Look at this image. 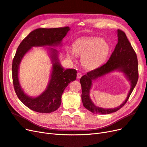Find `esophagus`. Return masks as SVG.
I'll return each instance as SVG.
<instances>
[{
    "instance_id": "1",
    "label": "esophagus",
    "mask_w": 147,
    "mask_h": 147,
    "mask_svg": "<svg viewBox=\"0 0 147 147\" xmlns=\"http://www.w3.org/2000/svg\"><path fill=\"white\" fill-rule=\"evenodd\" d=\"M81 77H82V74L80 73H77V78L80 79Z\"/></svg>"
}]
</instances>
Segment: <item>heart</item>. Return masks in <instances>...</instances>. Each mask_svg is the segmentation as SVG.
I'll return each mask as SVG.
<instances>
[{"instance_id":"obj_1","label":"heart","mask_w":147,"mask_h":147,"mask_svg":"<svg viewBox=\"0 0 147 147\" xmlns=\"http://www.w3.org/2000/svg\"><path fill=\"white\" fill-rule=\"evenodd\" d=\"M110 49V45L105 39L95 36H85L73 42L72 51H67V56L69 59H74L75 55L82 56L81 62L84 67L93 69L106 60Z\"/></svg>"}]
</instances>
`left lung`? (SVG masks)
<instances>
[{
	"instance_id": "left-lung-1",
	"label": "left lung",
	"mask_w": 147,
	"mask_h": 147,
	"mask_svg": "<svg viewBox=\"0 0 147 147\" xmlns=\"http://www.w3.org/2000/svg\"><path fill=\"white\" fill-rule=\"evenodd\" d=\"M117 36L118 42L107 62L100 67L88 72L80 79L82 87L81 98L83 105L87 110L93 113L109 114L119 110L128 100L138 80V61L135 51L124 32L118 29ZM115 70L123 72L131 82V87L126 100L120 106L114 109L97 107L94 105L89 98V90L92 85V81Z\"/></svg>"
}]
</instances>
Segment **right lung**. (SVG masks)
<instances>
[{
    "instance_id": "add662e5",
    "label": "right lung",
    "mask_w": 147,
    "mask_h": 147,
    "mask_svg": "<svg viewBox=\"0 0 147 147\" xmlns=\"http://www.w3.org/2000/svg\"><path fill=\"white\" fill-rule=\"evenodd\" d=\"M69 30V27L53 29L40 28L31 32L18 46L12 64L14 89L20 101L32 111L51 113L57 109L61 105L63 92L69 82L76 79L77 71L74 69H64L59 61L57 51L49 48L53 63L49 83L44 92L38 96L32 98L24 93L19 81L18 69L21 61L32 47L59 45Z\"/></svg>"
}]
</instances>
